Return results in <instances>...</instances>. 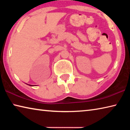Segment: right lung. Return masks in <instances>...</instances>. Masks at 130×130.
<instances>
[{
  "mask_svg": "<svg viewBox=\"0 0 130 130\" xmlns=\"http://www.w3.org/2000/svg\"><path fill=\"white\" fill-rule=\"evenodd\" d=\"M30 86H34V85H29Z\"/></svg>",
  "mask_w": 130,
  "mask_h": 130,
  "instance_id": "1",
  "label": "right lung"
}]
</instances>
